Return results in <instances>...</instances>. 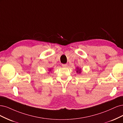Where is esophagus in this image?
Instances as JSON below:
<instances>
[{
	"mask_svg": "<svg viewBox=\"0 0 123 123\" xmlns=\"http://www.w3.org/2000/svg\"><path fill=\"white\" fill-rule=\"evenodd\" d=\"M62 66L63 67H67V64H62Z\"/></svg>",
	"mask_w": 123,
	"mask_h": 123,
	"instance_id": "obj_1",
	"label": "esophagus"
}]
</instances>
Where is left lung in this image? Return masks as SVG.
<instances>
[{"mask_svg": "<svg viewBox=\"0 0 123 123\" xmlns=\"http://www.w3.org/2000/svg\"><path fill=\"white\" fill-rule=\"evenodd\" d=\"M76 72H77V74H80L81 73V72H82L81 68H79V67H77V68H76Z\"/></svg>", "mask_w": 123, "mask_h": 123, "instance_id": "8db88e82", "label": "left lung"}]
</instances>
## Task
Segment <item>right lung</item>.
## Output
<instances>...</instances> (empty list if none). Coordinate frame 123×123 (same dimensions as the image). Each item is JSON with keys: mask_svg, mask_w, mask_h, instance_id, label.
Returning <instances> with one entry per match:
<instances>
[{"mask_svg": "<svg viewBox=\"0 0 123 123\" xmlns=\"http://www.w3.org/2000/svg\"><path fill=\"white\" fill-rule=\"evenodd\" d=\"M51 69H52L51 68H50V69H49V72H51Z\"/></svg>", "mask_w": 123, "mask_h": 123, "instance_id": "right-lung-1", "label": "right lung"}]
</instances>
